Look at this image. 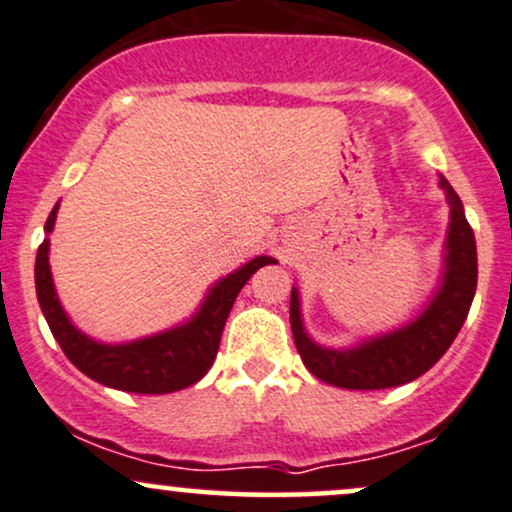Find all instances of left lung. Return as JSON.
<instances>
[{
    "instance_id": "left-lung-1",
    "label": "left lung",
    "mask_w": 512,
    "mask_h": 512,
    "mask_svg": "<svg viewBox=\"0 0 512 512\" xmlns=\"http://www.w3.org/2000/svg\"><path fill=\"white\" fill-rule=\"evenodd\" d=\"M438 184L446 191L450 203L446 273L441 292L417 321L386 338L366 342L357 350H323L306 338L297 290H292L290 323L294 345L306 369L323 383L347 390L402 386L426 374L458 338L477 290V244L460 196L446 177H438Z\"/></svg>"
}]
</instances>
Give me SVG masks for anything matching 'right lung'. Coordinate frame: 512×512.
Here are the masks:
<instances>
[{"label":"right lung","instance_id":"right-lung-1","mask_svg":"<svg viewBox=\"0 0 512 512\" xmlns=\"http://www.w3.org/2000/svg\"><path fill=\"white\" fill-rule=\"evenodd\" d=\"M57 208L59 203L52 208L50 218L45 222V232H52ZM47 249H50V242L45 239L35 256V290H38L40 309L54 340L59 342L69 362L93 381L141 395L174 393V390L189 388L201 381L215 362L222 328H225L239 290L258 268L275 263L273 258L258 256L239 268L237 273L227 275L210 290L206 304L194 321L182 328L167 330V333L131 342V345H98L78 333L59 306L50 263H47Z\"/></svg>","mask_w":512,"mask_h":512}]
</instances>
